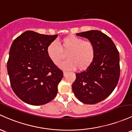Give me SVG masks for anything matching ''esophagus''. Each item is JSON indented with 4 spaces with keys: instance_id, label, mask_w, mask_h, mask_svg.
I'll return each instance as SVG.
<instances>
[{
    "instance_id": "esophagus-1",
    "label": "esophagus",
    "mask_w": 132,
    "mask_h": 132,
    "mask_svg": "<svg viewBox=\"0 0 132 132\" xmlns=\"http://www.w3.org/2000/svg\"><path fill=\"white\" fill-rule=\"evenodd\" d=\"M63 76H66L67 75V74L68 73V72H65V71H63Z\"/></svg>"
}]
</instances>
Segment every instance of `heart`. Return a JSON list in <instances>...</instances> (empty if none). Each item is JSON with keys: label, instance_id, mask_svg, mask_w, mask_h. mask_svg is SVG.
Wrapping results in <instances>:
<instances>
[{"label": "heart", "instance_id": "1", "mask_svg": "<svg viewBox=\"0 0 132 132\" xmlns=\"http://www.w3.org/2000/svg\"><path fill=\"white\" fill-rule=\"evenodd\" d=\"M63 52L67 53V59L60 62L59 67L63 70L78 69L85 70L94 61L96 49L94 44L76 36H69L62 39L60 44L52 42L47 46V55L55 64H58L63 57Z\"/></svg>", "mask_w": 132, "mask_h": 132}]
</instances>
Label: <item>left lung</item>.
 I'll list each match as a JSON object with an SVG mask.
<instances>
[{
  "label": "left lung",
  "mask_w": 132,
  "mask_h": 132,
  "mask_svg": "<svg viewBox=\"0 0 132 132\" xmlns=\"http://www.w3.org/2000/svg\"><path fill=\"white\" fill-rule=\"evenodd\" d=\"M94 44L95 57L92 63L77 73L72 87L75 97L85 104H95L107 98L117 85L120 77V56L112 39L99 30L77 34Z\"/></svg>",
  "instance_id": "1"
}]
</instances>
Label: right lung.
Returning <instances> with one entry per match:
<instances>
[{
    "mask_svg": "<svg viewBox=\"0 0 132 132\" xmlns=\"http://www.w3.org/2000/svg\"><path fill=\"white\" fill-rule=\"evenodd\" d=\"M57 36L28 30L12 42L7 61L10 85L16 95L28 104H45L57 94L63 72L47 53V46Z\"/></svg>",
    "mask_w": 132,
    "mask_h": 132,
    "instance_id": "add662e5",
    "label": "right lung"
}]
</instances>
